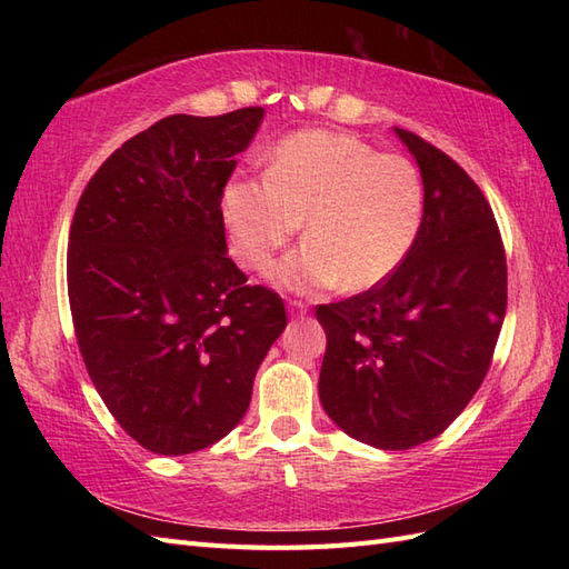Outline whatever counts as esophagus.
Masks as SVG:
<instances>
[{
	"mask_svg": "<svg viewBox=\"0 0 569 569\" xmlns=\"http://www.w3.org/2000/svg\"><path fill=\"white\" fill-rule=\"evenodd\" d=\"M288 308H291V312L296 318H303L306 312H308V306L303 303V300H291V303H288Z\"/></svg>",
	"mask_w": 569,
	"mask_h": 569,
	"instance_id": "esophagus-1",
	"label": "esophagus"
}]
</instances>
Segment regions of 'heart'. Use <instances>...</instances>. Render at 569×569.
<instances>
[{
  "label": "heart",
  "mask_w": 569,
  "mask_h": 569,
  "mask_svg": "<svg viewBox=\"0 0 569 569\" xmlns=\"http://www.w3.org/2000/svg\"><path fill=\"white\" fill-rule=\"evenodd\" d=\"M422 180L403 156L342 131H300L278 143L263 178L227 183L222 214L234 259L263 271L306 217V241L276 266V283L345 291L389 278L422 220Z\"/></svg>",
  "instance_id": "obj_1"
}]
</instances>
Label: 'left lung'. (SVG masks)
Masks as SVG:
<instances>
[{
  "label": "left lung",
  "mask_w": 569,
  "mask_h": 569,
  "mask_svg": "<svg viewBox=\"0 0 569 569\" xmlns=\"http://www.w3.org/2000/svg\"><path fill=\"white\" fill-rule=\"evenodd\" d=\"M396 134L426 190L413 247L367 293L316 308L328 335L325 413L379 450L428 442L462 413L506 316V253L485 192L426 139Z\"/></svg>",
  "instance_id": "1"
}]
</instances>
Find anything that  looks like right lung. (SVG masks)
<instances>
[{
	"label": "right lung",
	"mask_w": 569,
	"mask_h": 569,
	"mask_svg": "<svg viewBox=\"0 0 569 569\" xmlns=\"http://www.w3.org/2000/svg\"><path fill=\"white\" fill-rule=\"evenodd\" d=\"M263 107L171 114L124 141L82 190L68 298L84 367L129 438L190 455L244 418L286 308L227 257L222 192Z\"/></svg>",
	"instance_id": "add662e5"
}]
</instances>
